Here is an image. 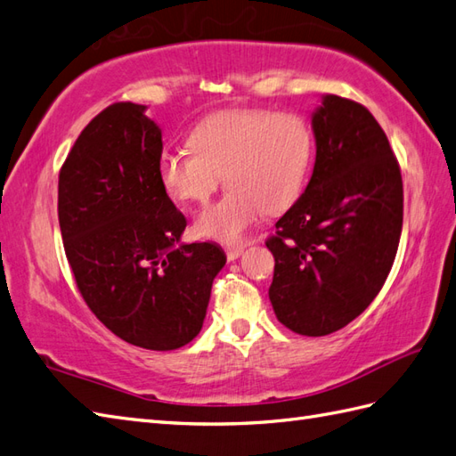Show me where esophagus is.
Masks as SVG:
<instances>
[{
    "instance_id": "obj_1",
    "label": "esophagus",
    "mask_w": 456,
    "mask_h": 456,
    "mask_svg": "<svg viewBox=\"0 0 456 456\" xmlns=\"http://www.w3.org/2000/svg\"><path fill=\"white\" fill-rule=\"evenodd\" d=\"M242 252H245V247H229V248H225V254H227V260L229 262L237 260Z\"/></svg>"
}]
</instances>
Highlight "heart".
Returning a JSON list of instances; mask_svg holds the SVG:
<instances>
[{"mask_svg":"<svg viewBox=\"0 0 456 456\" xmlns=\"http://www.w3.org/2000/svg\"><path fill=\"white\" fill-rule=\"evenodd\" d=\"M190 151L167 150L157 175L165 192L206 204L224 176L229 192L198 216L196 235L235 245L264 211L280 214L301 196L314 155L309 122L295 112L231 109L206 116L188 135Z\"/></svg>","mask_w":456,"mask_h":456,"instance_id":"obj_1","label":"heart"}]
</instances>
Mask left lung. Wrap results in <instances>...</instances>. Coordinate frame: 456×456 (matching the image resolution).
Returning <instances> with one entry per match:
<instances>
[{"label": "left lung", "instance_id": "obj_1", "mask_svg": "<svg viewBox=\"0 0 456 456\" xmlns=\"http://www.w3.org/2000/svg\"><path fill=\"white\" fill-rule=\"evenodd\" d=\"M309 184L268 239L276 266L270 301L301 336H326L362 314L383 288L402 232V176L373 114L322 94L311 116Z\"/></svg>", "mask_w": 456, "mask_h": 456}]
</instances>
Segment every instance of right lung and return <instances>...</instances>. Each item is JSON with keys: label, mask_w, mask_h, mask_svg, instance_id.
I'll use <instances>...</instances> for the list:
<instances>
[{"label": "right lung", "mask_w": 456, "mask_h": 456, "mask_svg": "<svg viewBox=\"0 0 456 456\" xmlns=\"http://www.w3.org/2000/svg\"><path fill=\"white\" fill-rule=\"evenodd\" d=\"M116 102L87 124L60 171L63 248L85 303L124 342L155 352L202 330L225 252L180 242L186 219L157 175L161 128Z\"/></svg>", "instance_id": "right-lung-1"}]
</instances>
